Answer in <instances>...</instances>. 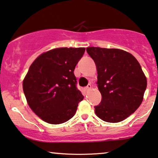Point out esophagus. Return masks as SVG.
<instances>
[{"label":"esophagus","mask_w":158,"mask_h":158,"mask_svg":"<svg viewBox=\"0 0 158 158\" xmlns=\"http://www.w3.org/2000/svg\"><path fill=\"white\" fill-rule=\"evenodd\" d=\"M91 87H92V86H91V85H88L87 87H86V90H89V89H91Z\"/></svg>","instance_id":"esophagus-1"}]
</instances>
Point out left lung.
I'll list each match as a JSON object with an SVG mask.
<instances>
[{"mask_svg": "<svg viewBox=\"0 0 158 158\" xmlns=\"http://www.w3.org/2000/svg\"><path fill=\"white\" fill-rule=\"evenodd\" d=\"M87 53L98 71L102 95L95 113L102 121L117 123L135 112L143 100L147 79L138 60L129 52L115 48L89 47Z\"/></svg>", "mask_w": 158, "mask_h": 158, "instance_id": "1", "label": "left lung"}]
</instances>
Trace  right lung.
Here are the masks:
<instances>
[{
  "label": "right lung",
  "instance_id": "1",
  "mask_svg": "<svg viewBox=\"0 0 158 158\" xmlns=\"http://www.w3.org/2000/svg\"><path fill=\"white\" fill-rule=\"evenodd\" d=\"M85 48H60L44 52L29 67L23 81L27 103L44 121L60 124L71 119L84 99L73 71Z\"/></svg>",
  "mask_w": 158,
  "mask_h": 158
}]
</instances>
